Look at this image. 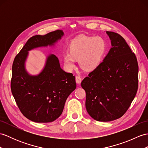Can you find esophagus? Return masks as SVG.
Masks as SVG:
<instances>
[{
	"instance_id": "34e87169",
	"label": "esophagus",
	"mask_w": 148,
	"mask_h": 148,
	"mask_svg": "<svg viewBox=\"0 0 148 148\" xmlns=\"http://www.w3.org/2000/svg\"><path fill=\"white\" fill-rule=\"evenodd\" d=\"M81 82H82L81 77H79V76H76V82H77V84H80V83H81Z\"/></svg>"
}]
</instances>
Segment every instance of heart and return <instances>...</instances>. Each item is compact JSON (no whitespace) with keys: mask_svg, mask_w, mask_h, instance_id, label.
Here are the masks:
<instances>
[{"mask_svg":"<svg viewBox=\"0 0 148 148\" xmlns=\"http://www.w3.org/2000/svg\"><path fill=\"white\" fill-rule=\"evenodd\" d=\"M107 50V43L101 37L82 36L75 39L70 45V51L64 53V65L71 70L78 60L80 66L85 70H92L101 62Z\"/></svg>","mask_w":148,"mask_h":148,"instance_id":"heart-1","label":"heart"}]
</instances>
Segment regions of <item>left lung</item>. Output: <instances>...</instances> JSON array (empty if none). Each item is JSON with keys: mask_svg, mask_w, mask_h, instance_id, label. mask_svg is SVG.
Wrapping results in <instances>:
<instances>
[{"mask_svg": "<svg viewBox=\"0 0 148 148\" xmlns=\"http://www.w3.org/2000/svg\"><path fill=\"white\" fill-rule=\"evenodd\" d=\"M112 48L103 62L82 82L86 92L85 107L97 121L117 119L126 112L138 88V63L125 39L106 31Z\"/></svg>", "mask_w": 148, "mask_h": 148, "instance_id": "obj_1", "label": "left lung"}]
</instances>
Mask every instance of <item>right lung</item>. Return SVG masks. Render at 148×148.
<instances>
[{
  "instance_id": "add662e5",
  "label": "right lung",
  "mask_w": 148,
  "mask_h": 148,
  "mask_svg": "<svg viewBox=\"0 0 148 148\" xmlns=\"http://www.w3.org/2000/svg\"><path fill=\"white\" fill-rule=\"evenodd\" d=\"M64 35L56 30L45 35H36L27 40L14 58L10 88L21 112L28 119L46 123L62 114L68 97L76 88L73 74L63 70L55 55L47 57L45 66L38 75H31L25 68L30 50L54 46Z\"/></svg>"
}]
</instances>
